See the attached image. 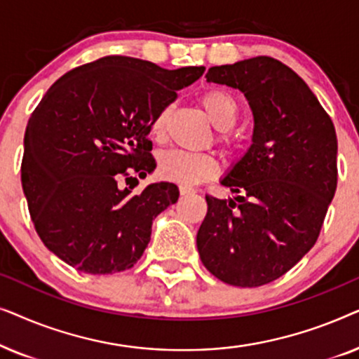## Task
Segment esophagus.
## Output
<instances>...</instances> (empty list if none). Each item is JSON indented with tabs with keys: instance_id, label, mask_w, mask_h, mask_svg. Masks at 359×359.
I'll use <instances>...</instances> for the list:
<instances>
[{
	"instance_id": "34e87169",
	"label": "esophagus",
	"mask_w": 359,
	"mask_h": 359,
	"mask_svg": "<svg viewBox=\"0 0 359 359\" xmlns=\"http://www.w3.org/2000/svg\"><path fill=\"white\" fill-rule=\"evenodd\" d=\"M180 193H181V196L193 194V193H194V189H193V188H186V186H181V188H180Z\"/></svg>"
}]
</instances>
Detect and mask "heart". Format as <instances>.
Listing matches in <instances>:
<instances>
[{
    "label": "heart",
    "instance_id": "1",
    "mask_svg": "<svg viewBox=\"0 0 359 359\" xmlns=\"http://www.w3.org/2000/svg\"><path fill=\"white\" fill-rule=\"evenodd\" d=\"M205 114L212 124L220 130H227L235 124L238 106L232 95L224 90H209L201 97ZM166 112L155 117L151 132L161 135L165 126ZM158 171L161 176L183 184H196L201 181L212 178L219 171V161L210 154H194L184 150H170L160 155Z\"/></svg>",
    "mask_w": 359,
    "mask_h": 359
}]
</instances>
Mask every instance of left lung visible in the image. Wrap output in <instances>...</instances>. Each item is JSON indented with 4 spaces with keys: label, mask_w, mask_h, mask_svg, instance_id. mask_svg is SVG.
I'll use <instances>...</instances> for the list:
<instances>
[{
    "label": "left lung",
    "mask_w": 359,
    "mask_h": 359,
    "mask_svg": "<svg viewBox=\"0 0 359 359\" xmlns=\"http://www.w3.org/2000/svg\"><path fill=\"white\" fill-rule=\"evenodd\" d=\"M209 83L242 91L253 114L252 145L205 196L201 262L240 287L281 278L317 242L337 189V134L306 81L271 57L209 68Z\"/></svg>",
    "instance_id": "1"
}]
</instances>
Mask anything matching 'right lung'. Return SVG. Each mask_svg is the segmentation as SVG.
Segmentation results:
<instances>
[{
	"label": "right lung",
	"mask_w": 359,
	"mask_h": 359,
	"mask_svg": "<svg viewBox=\"0 0 359 359\" xmlns=\"http://www.w3.org/2000/svg\"><path fill=\"white\" fill-rule=\"evenodd\" d=\"M204 70L111 55L65 73L46 93L24 135L21 180L34 227L62 262L112 274L144 255L178 186L160 181L132 194L117 180L155 170L151 124Z\"/></svg>",
	"instance_id": "1"
}]
</instances>
